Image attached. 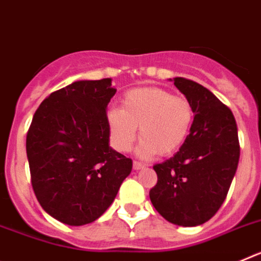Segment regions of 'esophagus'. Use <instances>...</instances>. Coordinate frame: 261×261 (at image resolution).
Masks as SVG:
<instances>
[{
	"label": "esophagus",
	"mask_w": 261,
	"mask_h": 261,
	"mask_svg": "<svg viewBox=\"0 0 261 261\" xmlns=\"http://www.w3.org/2000/svg\"><path fill=\"white\" fill-rule=\"evenodd\" d=\"M144 167H145L144 163L138 162V161H135V162H133V168H135V170H141V168Z\"/></svg>",
	"instance_id": "34e87169"
}]
</instances>
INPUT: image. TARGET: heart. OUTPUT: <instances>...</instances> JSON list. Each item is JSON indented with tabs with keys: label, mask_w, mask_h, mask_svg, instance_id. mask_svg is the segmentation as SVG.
Segmentation results:
<instances>
[{
	"label": "heart",
	"mask_w": 261,
	"mask_h": 261,
	"mask_svg": "<svg viewBox=\"0 0 261 261\" xmlns=\"http://www.w3.org/2000/svg\"><path fill=\"white\" fill-rule=\"evenodd\" d=\"M195 120V110L187 98L163 87L129 90L121 99V108L107 115L111 141L116 150L128 151L137 138L142 156L170 155L186 142Z\"/></svg>",
	"instance_id": "heart-1"
}]
</instances>
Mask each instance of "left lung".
Returning a JSON list of instances; mask_svg holds the SVG:
<instances>
[{
  "label": "left lung",
  "mask_w": 261,
  "mask_h": 261,
  "mask_svg": "<svg viewBox=\"0 0 261 261\" xmlns=\"http://www.w3.org/2000/svg\"><path fill=\"white\" fill-rule=\"evenodd\" d=\"M174 85L192 103L190 136L170 159L153 166L158 181L151 204L168 222L197 226L209 221L225 201L239 162L234 115L206 87L176 77Z\"/></svg>",
  "instance_id": "8db88e82"
}]
</instances>
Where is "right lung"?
Returning <instances> with one entry per match:
<instances>
[{
  "label": "right lung",
  "mask_w": 261,
  "mask_h": 261,
  "mask_svg": "<svg viewBox=\"0 0 261 261\" xmlns=\"http://www.w3.org/2000/svg\"><path fill=\"white\" fill-rule=\"evenodd\" d=\"M115 93L111 78L77 81L53 91L32 117L26 138L32 190L60 222H94L132 171V159L108 145L106 110Z\"/></svg>",
  "instance_id": "right-lung-1"
}]
</instances>
